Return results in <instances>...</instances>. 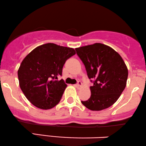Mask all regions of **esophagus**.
Masks as SVG:
<instances>
[{
    "label": "esophagus",
    "mask_w": 146,
    "mask_h": 146,
    "mask_svg": "<svg viewBox=\"0 0 146 146\" xmlns=\"http://www.w3.org/2000/svg\"><path fill=\"white\" fill-rule=\"evenodd\" d=\"M81 85H82L81 82L78 81V83H77V84H76V85H75V87H77V88H80V87H81Z\"/></svg>",
    "instance_id": "34e87169"
}]
</instances>
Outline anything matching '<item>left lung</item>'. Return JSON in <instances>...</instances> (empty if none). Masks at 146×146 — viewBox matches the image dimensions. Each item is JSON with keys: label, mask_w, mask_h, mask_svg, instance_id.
Returning <instances> with one entry per match:
<instances>
[{"label": "left lung", "mask_w": 146, "mask_h": 146, "mask_svg": "<svg viewBox=\"0 0 146 146\" xmlns=\"http://www.w3.org/2000/svg\"><path fill=\"white\" fill-rule=\"evenodd\" d=\"M90 79L91 97L82 104L92 111H101L118 100L126 85L128 68L121 56L110 46L95 43L76 48Z\"/></svg>", "instance_id": "8db88e82"}]
</instances>
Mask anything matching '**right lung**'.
<instances>
[{"instance_id": "obj_1", "label": "right lung", "mask_w": 146, "mask_h": 146, "mask_svg": "<svg viewBox=\"0 0 146 146\" xmlns=\"http://www.w3.org/2000/svg\"><path fill=\"white\" fill-rule=\"evenodd\" d=\"M76 54L72 48L52 43L42 44L25 56L18 70L19 85L25 96L39 109L48 110L59 104L67 85L62 74L66 60Z\"/></svg>"}]
</instances>
